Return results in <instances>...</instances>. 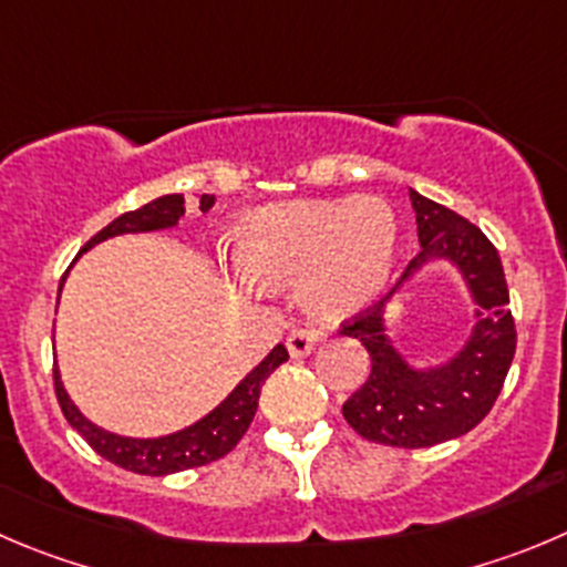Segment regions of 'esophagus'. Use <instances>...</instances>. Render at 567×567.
I'll use <instances>...</instances> for the list:
<instances>
[{
  "mask_svg": "<svg viewBox=\"0 0 567 567\" xmlns=\"http://www.w3.org/2000/svg\"><path fill=\"white\" fill-rule=\"evenodd\" d=\"M321 341V332L313 330V327H296V330L288 332V352L290 358H308Z\"/></svg>",
  "mask_w": 567,
  "mask_h": 567,
  "instance_id": "esophagus-1",
  "label": "esophagus"
}]
</instances>
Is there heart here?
Masks as SVG:
<instances>
[{"label":"heart","instance_id":"b5f03b06","mask_svg":"<svg viewBox=\"0 0 567 567\" xmlns=\"http://www.w3.org/2000/svg\"><path fill=\"white\" fill-rule=\"evenodd\" d=\"M396 218L380 198L308 200L257 209L231 235V262L251 288L301 282V301L321 319L372 305L389 282Z\"/></svg>","mask_w":567,"mask_h":567}]
</instances>
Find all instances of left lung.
Masks as SVG:
<instances>
[{"mask_svg":"<svg viewBox=\"0 0 567 567\" xmlns=\"http://www.w3.org/2000/svg\"><path fill=\"white\" fill-rule=\"evenodd\" d=\"M411 206L420 254L385 299L343 321V336L358 338L372 358L369 380L343 403V420L369 442L433 447L464 436L489 414L515 358L517 332L498 248L467 218L414 189ZM433 258H447L463 274L480 310L468 343L451 362L416 370L388 341L382 310L402 282Z\"/></svg>","mask_w":567,"mask_h":567,"instance_id":"1","label":"left lung"}]
</instances>
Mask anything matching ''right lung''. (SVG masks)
<instances>
[{"instance_id": "1", "label": "right lung", "mask_w": 567, "mask_h": 567, "mask_svg": "<svg viewBox=\"0 0 567 567\" xmlns=\"http://www.w3.org/2000/svg\"><path fill=\"white\" fill-rule=\"evenodd\" d=\"M215 204V195H200L198 206L200 212H206ZM184 195H162V198L151 200V204L140 206L134 212H125L116 220H111L105 229H100L86 246L81 248L89 251L97 243L109 240L116 235H136V231H156V229H171L178 220L184 218ZM78 254V257H81ZM63 285V279H61ZM288 361V349L282 343L271 349L266 355V361L254 367L240 383L235 385L229 396L218 409H212L204 420L193 422L189 427L176 433H167V436L156 439H131V436H116V433L103 431L94 422H89L86 416L78 411V405L69 400L66 389L61 383V372L55 369V394L58 403H61L63 416L89 444L94 447V453H100L103 458H109L116 467L131 470V473L140 475H171L182 473L189 467H204L209 462H218L226 453L235 447L243 439V433L251 425L254 414H257L259 403V389L268 380V374L277 367Z\"/></svg>"}]
</instances>
